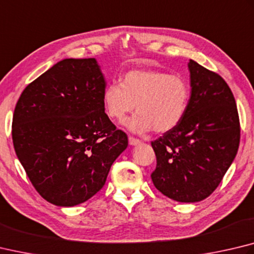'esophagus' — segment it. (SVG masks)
<instances>
[{"mask_svg":"<svg viewBox=\"0 0 254 254\" xmlns=\"http://www.w3.org/2000/svg\"><path fill=\"white\" fill-rule=\"evenodd\" d=\"M128 143H130V145H137L140 144L141 141L139 139H135V137L133 136H128Z\"/></svg>","mask_w":254,"mask_h":254,"instance_id":"esophagus-1","label":"esophagus"}]
</instances>
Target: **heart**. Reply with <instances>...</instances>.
<instances>
[{
    "label": "heart",
    "instance_id": "heart-1",
    "mask_svg": "<svg viewBox=\"0 0 254 254\" xmlns=\"http://www.w3.org/2000/svg\"><path fill=\"white\" fill-rule=\"evenodd\" d=\"M190 85L182 76L154 70H133L120 83H111L103 92V107L111 119L122 120L135 109L137 113L124 121L133 133H165L177 127L190 102Z\"/></svg>",
    "mask_w": 254,
    "mask_h": 254
}]
</instances>
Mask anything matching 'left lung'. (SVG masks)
I'll use <instances>...</instances> for the list:
<instances>
[{
  "mask_svg": "<svg viewBox=\"0 0 254 254\" xmlns=\"http://www.w3.org/2000/svg\"><path fill=\"white\" fill-rule=\"evenodd\" d=\"M188 111L173 130L151 143L156 156L152 182L178 202H199L213 192L232 164L240 143L236 100L222 77L193 60Z\"/></svg>",
  "mask_w": 254,
  "mask_h": 254,
  "instance_id": "left-lung-1",
  "label": "left lung"
}]
</instances>
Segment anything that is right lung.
<instances>
[{
    "label": "right lung",
    "instance_id": "obj_1",
    "mask_svg": "<svg viewBox=\"0 0 254 254\" xmlns=\"http://www.w3.org/2000/svg\"><path fill=\"white\" fill-rule=\"evenodd\" d=\"M95 59H64L27 85L13 114L15 153L43 199L74 206L98 193L127 149L103 107Z\"/></svg>",
    "mask_w": 254,
    "mask_h": 254
}]
</instances>
